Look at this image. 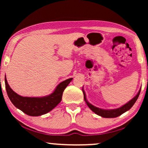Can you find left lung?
Instances as JSON below:
<instances>
[{
    "label": "left lung",
    "mask_w": 148,
    "mask_h": 148,
    "mask_svg": "<svg viewBox=\"0 0 148 148\" xmlns=\"http://www.w3.org/2000/svg\"><path fill=\"white\" fill-rule=\"evenodd\" d=\"M82 91H83V92H84V98L85 101H86L87 105L89 106V108L91 109L94 113L99 115V116H101L102 117H106V118H114V117H116L121 116V114L125 113V112H126L127 111H128L131 108L132 106H133L134 104L136 102L138 98L140 91H141V88H140L136 96H135L133 99H132L131 101L127 102V103L123 105L122 106L118 108L112 109V110L99 108L91 104H90L89 102L87 101V100L86 99V95L84 89H82Z\"/></svg>",
    "instance_id": "1"
}]
</instances>
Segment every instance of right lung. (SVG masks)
Wrapping results in <instances>:
<instances>
[{
    "label": "right lung",
    "instance_id": "add662e5",
    "mask_svg": "<svg viewBox=\"0 0 148 148\" xmlns=\"http://www.w3.org/2000/svg\"><path fill=\"white\" fill-rule=\"evenodd\" d=\"M72 79L69 78L60 83L53 92L42 97H22L17 94L10 87L5 76V86L10 100L17 108L30 116H39L53 110L61 101L64 89Z\"/></svg>",
    "mask_w": 148,
    "mask_h": 148
}]
</instances>
